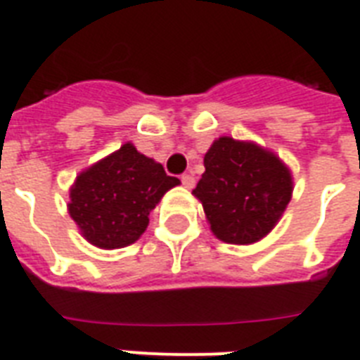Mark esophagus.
Returning a JSON list of instances; mask_svg holds the SVG:
<instances>
[{"label": "esophagus", "mask_w": 360, "mask_h": 360, "mask_svg": "<svg viewBox=\"0 0 360 360\" xmlns=\"http://www.w3.org/2000/svg\"><path fill=\"white\" fill-rule=\"evenodd\" d=\"M181 183L186 186V188H192L194 186V177L191 174H183L181 175Z\"/></svg>", "instance_id": "34e87169"}]
</instances>
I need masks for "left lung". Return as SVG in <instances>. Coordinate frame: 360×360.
<instances>
[{"label":"left lung","instance_id":"8db88e82","mask_svg":"<svg viewBox=\"0 0 360 360\" xmlns=\"http://www.w3.org/2000/svg\"><path fill=\"white\" fill-rule=\"evenodd\" d=\"M204 166L192 194L204 205L211 232L234 245L262 240L292 196L289 168L271 150L229 136L213 141Z\"/></svg>","mask_w":360,"mask_h":360}]
</instances>
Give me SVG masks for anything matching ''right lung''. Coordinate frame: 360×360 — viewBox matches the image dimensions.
I'll return each mask as SVG.
<instances>
[{"label": "right lung", "mask_w": 360, "mask_h": 360, "mask_svg": "<svg viewBox=\"0 0 360 360\" xmlns=\"http://www.w3.org/2000/svg\"><path fill=\"white\" fill-rule=\"evenodd\" d=\"M162 164L124 143L77 175L70 188L71 219L84 240L100 249H120L139 240L150 211L174 186Z\"/></svg>", "instance_id": "add662e5"}]
</instances>
